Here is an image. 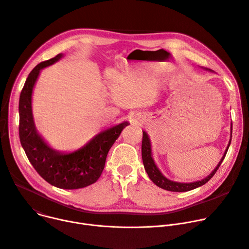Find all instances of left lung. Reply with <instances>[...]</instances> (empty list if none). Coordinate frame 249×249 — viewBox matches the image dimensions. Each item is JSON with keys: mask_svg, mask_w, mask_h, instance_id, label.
Returning <instances> with one entry per match:
<instances>
[{"mask_svg": "<svg viewBox=\"0 0 249 249\" xmlns=\"http://www.w3.org/2000/svg\"><path fill=\"white\" fill-rule=\"evenodd\" d=\"M231 135H232V124H231ZM231 140L229 143V146L224 152V155L222 156L221 160L219 161V163L217 164V166L215 167V169L212 172L211 175H209L207 178H202L201 180H197V182H194V183H178V182H173V180L167 178L166 177L163 176V174L159 171V169L157 168L153 158H152V150H151V143H150V139L148 137V135L145 131H143V139H142V159H143V164H144V168L149 176V178H151L152 182L157 185L158 187H160L166 191H170V192H188L194 189H196L202 185H205L206 183H208L209 180L213 177V175L216 173V171L218 170L220 164L222 163L225 155L228 153V150L230 148L231 145Z\"/></svg>", "mask_w": 249, "mask_h": 249, "instance_id": "left-lung-1", "label": "left lung"}]
</instances>
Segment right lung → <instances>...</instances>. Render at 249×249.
<instances>
[{
    "mask_svg": "<svg viewBox=\"0 0 249 249\" xmlns=\"http://www.w3.org/2000/svg\"><path fill=\"white\" fill-rule=\"evenodd\" d=\"M61 57L59 53L42 61L30 72L19 95L18 134L29 161L43 179L59 189L75 190L92 185L99 178L110 148L129 123L123 122L97 134L85 146L69 154L59 153L44 142L33 118V89L40 71Z\"/></svg>",
    "mask_w": 249,
    "mask_h": 249,
    "instance_id": "add662e5",
    "label": "right lung"
}]
</instances>
